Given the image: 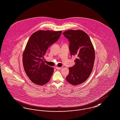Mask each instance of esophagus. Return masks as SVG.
<instances>
[{
	"label": "esophagus",
	"mask_w": 120,
	"mask_h": 120,
	"mask_svg": "<svg viewBox=\"0 0 120 120\" xmlns=\"http://www.w3.org/2000/svg\"><path fill=\"white\" fill-rule=\"evenodd\" d=\"M62 68H63L62 67H56V69H57V70H60V69H61Z\"/></svg>",
	"instance_id": "1"
}]
</instances>
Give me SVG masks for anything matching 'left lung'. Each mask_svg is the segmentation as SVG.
<instances>
[{
    "label": "left lung",
    "instance_id": "1",
    "mask_svg": "<svg viewBox=\"0 0 120 120\" xmlns=\"http://www.w3.org/2000/svg\"><path fill=\"white\" fill-rule=\"evenodd\" d=\"M63 34L69 40L71 55L77 57L75 64L69 68L66 80L73 85L82 84L89 78L93 69L95 57L93 46L89 36L82 30L70 29Z\"/></svg>",
    "mask_w": 120,
    "mask_h": 120
}]
</instances>
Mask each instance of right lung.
I'll return each mask as SVG.
<instances>
[{
  "instance_id": "right-lung-1",
  "label": "right lung",
  "mask_w": 120,
  "mask_h": 120,
  "mask_svg": "<svg viewBox=\"0 0 120 120\" xmlns=\"http://www.w3.org/2000/svg\"><path fill=\"white\" fill-rule=\"evenodd\" d=\"M62 31L39 30L30 36L22 54L24 71L34 84L43 85L49 81L54 68L45 64L42 60L47 50L56 42Z\"/></svg>"
}]
</instances>
